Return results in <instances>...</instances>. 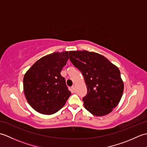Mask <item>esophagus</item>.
<instances>
[{
	"label": "esophagus",
	"mask_w": 147,
	"mask_h": 147,
	"mask_svg": "<svg viewBox=\"0 0 147 147\" xmlns=\"http://www.w3.org/2000/svg\"><path fill=\"white\" fill-rule=\"evenodd\" d=\"M71 90L73 91V92H75V87H74V85L71 86Z\"/></svg>",
	"instance_id": "obj_1"
}]
</instances>
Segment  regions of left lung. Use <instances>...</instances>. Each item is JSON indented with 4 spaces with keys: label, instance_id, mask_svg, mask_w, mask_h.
<instances>
[{
    "label": "left lung",
    "instance_id": "1",
    "mask_svg": "<svg viewBox=\"0 0 147 147\" xmlns=\"http://www.w3.org/2000/svg\"><path fill=\"white\" fill-rule=\"evenodd\" d=\"M69 53L71 62L82 72L86 85L88 92L83 98L85 109L96 116L110 113L119 104L124 90L119 69L97 53Z\"/></svg>",
    "mask_w": 147,
    "mask_h": 147
}]
</instances>
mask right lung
I'll list each match as a JSON object with an SVG mask.
<instances>
[{
    "label": "right lung",
    "mask_w": 147,
    "mask_h": 147,
    "mask_svg": "<svg viewBox=\"0 0 147 147\" xmlns=\"http://www.w3.org/2000/svg\"><path fill=\"white\" fill-rule=\"evenodd\" d=\"M68 59V52L52 53L40 59L24 74V95L31 107L39 113H55L71 95L61 75Z\"/></svg>",
    "instance_id": "1"
}]
</instances>
